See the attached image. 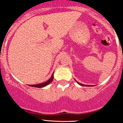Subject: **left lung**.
I'll return each instance as SVG.
<instances>
[{
  "label": "left lung",
  "mask_w": 123,
  "mask_h": 123,
  "mask_svg": "<svg viewBox=\"0 0 123 123\" xmlns=\"http://www.w3.org/2000/svg\"><path fill=\"white\" fill-rule=\"evenodd\" d=\"M77 83H79V85H80L83 86H84V85H82V84H81V83H79V82H77ZM86 86H90V85H87V86L86 85Z\"/></svg>",
  "instance_id": "obj_1"
}]
</instances>
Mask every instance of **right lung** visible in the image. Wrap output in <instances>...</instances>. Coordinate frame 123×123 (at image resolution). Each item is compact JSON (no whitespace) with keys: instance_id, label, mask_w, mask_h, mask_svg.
Here are the masks:
<instances>
[{"instance_id":"obj_1","label":"right lung","mask_w":123,"mask_h":123,"mask_svg":"<svg viewBox=\"0 0 123 123\" xmlns=\"http://www.w3.org/2000/svg\"><path fill=\"white\" fill-rule=\"evenodd\" d=\"M53 79H54V73L52 74V75L51 77L46 82L43 83H40V84H38V85H30V86H32V87H43L46 86L48 85H49V83L52 82L53 81Z\"/></svg>"}]
</instances>
